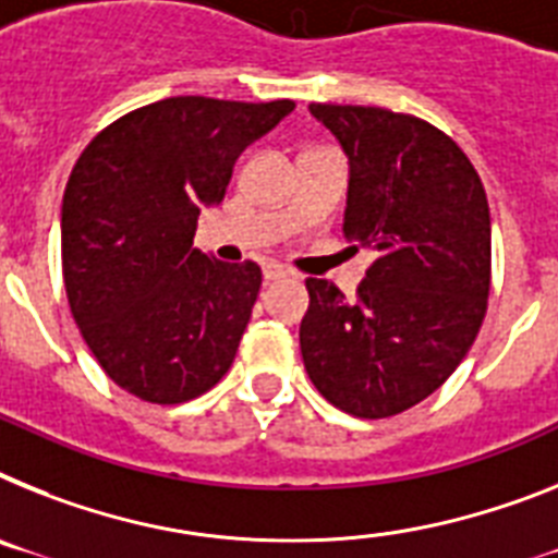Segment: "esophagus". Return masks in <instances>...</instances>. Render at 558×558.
I'll return each mask as SVG.
<instances>
[{"instance_id":"esophagus-1","label":"esophagus","mask_w":558,"mask_h":558,"mask_svg":"<svg viewBox=\"0 0 558 558\" xmlns=\"http://www.w3.org/2000/svg\"><path fill=\"white\" fill-rule=\"evenodd\" d=\"M289 278V269L280 264H266L264 266V280L266 283H275V280H283Z\"/></svg>"}]
</instances>
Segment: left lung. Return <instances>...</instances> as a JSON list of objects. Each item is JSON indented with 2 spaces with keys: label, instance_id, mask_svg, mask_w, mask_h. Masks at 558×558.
Wrapping results in <instances>:
<instances>
[{
  "label": "left lung",
  "instance_id": "1",
  "mask_svg": "<svg viewBox=\"0 0 558 558\" xmlns=\"http://www.w3.org/2000/svg\"><path fill=\"white\" fill-rule=\"evenodd\" d=\"M349 156L343 235L374 260L357 298L308 278V380L363 420L434 395L474 345L490 294V213L474 163L428 121L383 107L308 105Z\"/></svg>",
  "mask_w": 558,
  "mask_h": 558
}]
</instances>
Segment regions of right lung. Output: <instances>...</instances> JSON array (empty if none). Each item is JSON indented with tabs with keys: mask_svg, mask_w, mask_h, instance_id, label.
Here are the masks:
<instances>
[{
	"mask_svg": "<svg viewBox=\"0 0 558 558\" xmlns=\"http://www.w3.org/2000/svg\"><path fill=\"white\" fill-rule=\"evenodd\" d=\"M294 101L172 96L93 138L62 201L70 312L116 386L156 405L195 400L235 360L260 266L192 250L201 207L221 204L238 156Z\"/></svg>",
	"mask_w": 558,
	"mask_h": 558,
	"instance_id": "obj_1",
	"label": "right lung"
}]
</instances>
